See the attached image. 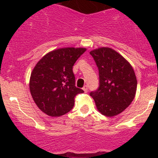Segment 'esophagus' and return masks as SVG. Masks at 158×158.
I'll use <instances>...</instances> for the list:
<instances>
[{
    "instance_id": "1",
    "label": "esophagus",
    "mask_w": 158,
    "mask_h": 158,
    "mask_svg": "<svg viewBox=\"0 0 158 158\" xmlns=\"http://www.w3.org/2000/svg\"><path fill=\"white\" fill-rule=\"evenodd\" d=\"M82 89L84 90V91L85 92V93H87V92H88V85H85V86L83 87Z\"/></svg>"
}]
</instances>
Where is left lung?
I'll return each instance as SVG.
<instances>
[{
    "mask_svg": "<svg viewBox=\"0 0 158 158\" xmlns=\"http://www.w3.org/2000/svg\"><path fill=\"white\" fill-rule=\"evenodd\" d=\"M90 54L99 70V88L90 93L98 110L106 117L122 113L133 101L137 90L131 65L109 48L97 49Z\"/></svg>",
    "mask_w": 158,
    "mask_h": 158,
    "instance_id": "1",
    "label": "left lung"
}]
</instances>
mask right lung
I'll list each match as a JSON object with an SVG mask.
<instances>
[{
    "instance_id": "add662e5",
    "label": "right lung",
    "mask_w": 158,
    "mask_h": 158,
    "mask_svg": "<svg viewBox=\"0 0 158 158\" xmlns=\"http://www.w3.org/2000/svg\"><path fill=\"white\" fill-rule=\"evenodd\" d=\"M85 48H67L46 54L36 64L30 80L34 102L50 117H60L73 108L75 97L84 90L75 85L73 66Z\"/></svg>"
}]
</instances>
